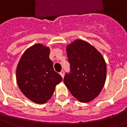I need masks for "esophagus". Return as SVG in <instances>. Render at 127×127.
Listing matches in <instances>:
<instances>
[{"label": "esophagus", "instance_id": "esophagus-1", "mask_svg": "<svg viewBox=\"0 0 127 127\" xmlns=\"http://www.w3.org/2000/svg\"><path fill=\"white\" fill-rule=\"evenodd\" d=\"M60 74H61V75L62 76V77L63 78L64 77V71L63 70H62L61 72H60Z\"/></svg>", "mask_w": 127, "mask_h": 127}]
</instances>
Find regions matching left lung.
Returning a JSON list of instances; mask_svg holds the SVG:
<instances>
[{
    "instance_id": "left-lung-1",
    "label": "left lung",
    "mask_w": 127,
    "mask_h": 127,
    "mask_svg": "<svg viewBox=\"0 0 127 127\" xmlns=\"http://www.w3.org/2000/svg\"><path fill=\"white\" fill-rule=\"evenodd\" d=\"M66 54L70 72L64 75V84L78 101H91L105 84L107 67L103 57L95 47L80 39L67 45Z\"/></svg>"
}]
</instances>
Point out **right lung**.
<instances>
[{
    "mask_svg": "<svg viewBox=\"0 0 127 127\" xmlns=\"http://www.w3.org/2000/svg\"><path fill=\"white\" fill-rule=\"evenodd\" d=\"M50 48L35 44L25 51L18 63L16 80L22 93L36 103H46L63 78L49 58Z\"/></svg>",
    "mask_w": 127,
    "mask_h": 127,
    "instance_id": "1",
    "label": "right lung"
}]
</instances>
